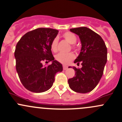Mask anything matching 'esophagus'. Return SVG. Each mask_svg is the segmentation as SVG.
<instances>
[{
    "instance_id": "obj_1",
    "label": "esophagus",
    "mask_w": 122,
    "mask_h": 122,
    "mask_svg": "<svg viewBox=\"0 0 122 122\" xmlns=\"http://www.w3.org/2000/svg\"><path fill=\"white\" fill-rule=\"evenodd\" d=\"M67 68H68L67 66H65V65H63V70H66Z\"/></svg>"
}]
</instances>
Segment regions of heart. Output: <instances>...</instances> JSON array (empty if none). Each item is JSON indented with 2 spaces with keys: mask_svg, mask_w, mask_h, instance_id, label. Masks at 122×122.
Masks as SVG:
<instances>
[{
  "mask_svg": "<svg viewBox=\"0 0 122 122\" xmlns=\"http://www.w3.org/2000/svg\"><path fill=\"white\" fill-rule=\"evenodd\" d=\"M63 37L68 43L72 44L71 47L73 49H76V46L75 44L76 43L77 38L76 36L74 33L71 32L67 31L64 33L62 35ZM57 46H58V38L56 37L53 39L51 44V49L53 52H56L57 51ZM55 58L58 62L64 65H67L75 58V55L72 52H68V53H62L60 52L57 54L55 57Z\"/></svg>",
  "mask_w": 122,
  "mask_h": 122,
  "instance_id": "obj_1",
  "label": "heart"
}]
</instances>
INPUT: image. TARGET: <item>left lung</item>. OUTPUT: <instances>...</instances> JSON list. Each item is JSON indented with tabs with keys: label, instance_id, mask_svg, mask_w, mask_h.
<instances>
[{
	"label": "left lung",
	"instance_id": "obj_1",
	"mask_svg": "<svg viewBox=\"0 0 122 122\" xmlns=\"http://www.w3.org/2000/svg\"><path fill=\"white\" fill-rule=\"evenodd\" d=\"M70 31L77 34L81 40V51L74 63H81L82 66L73 67L75 76L68 82L74 91L88 93L97 86L102 78L107 61V48L102 37L89 28L81 27Z\"/></svg>",
	"mask_w": 122,
	"mask_h": 122
}]
</instances>
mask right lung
Listing matches in <instances>:
<instances>
[{
  "instance_id": "obj_1",
  "label": "right lung",
  "mask_w": 122,
  "mask_h": 122,
  "mask_svg": "<svg viewBox=\"0 0 122 122\" xmlns=\"http://www.w3.org/2000/svg\"><path fill=\"white\" fill-rule=\"evenodd\" d=\"M58 33L56 29L38 28L25 33L16 44V71L21 84L31 92L48 90L56 73L62 71V64L54 60L51 50V42ZM44 61H52V64L44 67Z\"/></svg>"
}]
</instances>
